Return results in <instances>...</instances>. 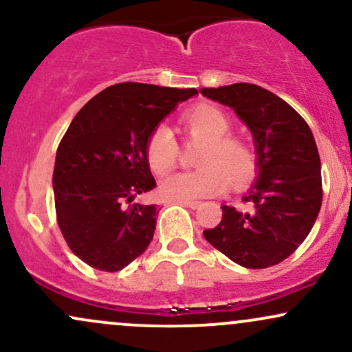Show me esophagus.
<instances>
[{
    "mask_svg": "<svg viewBox=\"0 0 352 352\" xmlns=\"http://www.w3.org/2000/svg\"><path fill=\"white\" fill-rule=\"evenodd\" d=\"M180 204H184L185 207H190V208H199L200 205H201V201H199V200H180Z\"/></svg>",
    "mask_w": 352,
    "mask_h": 352,
    "instance_id": "obj_1",
    "label": "esophagus"
}]
</instances>
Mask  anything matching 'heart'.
Here are the masks:
<instances>
[{
	"label": "heart",
	"mask_w": 352,
	"mask_h": 352,
	"mask_svg": "<svg viewBox=\"0 0 352 352\" xmlns=\"http://www.w3.org/2000/svg\"><path fill=\"white\" fill-rule=\"evenodd\" d=\"M188 137L204 139L197 170L179 172L167 177L160 184V193L165 199L195 200L225 192L230 179L243 185L256 172V152L248 140L228 134L230 119L223 111L210 104H200L188 109L182 116ZM145 159L157 175L170 172L179 160V144L172 131L165 125L152 129L145 140Z\"/></svg>",
	"instance_id": "heart-1"
}]
</instances>
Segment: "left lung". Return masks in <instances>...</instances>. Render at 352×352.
Listing matches in <instances>:
<instances>
[{
    "label": "left lung",
    "mask_w": 352,
    "mask_h": 352,
    "mask_svg": "<svg viewBox=\"0 0 352 352\" xmlns=\"http://www.w3.org/2000/svg\"><path fill=\"white\" fill-rule=\"evenodd\" d=\"M205 98L233 107L254 137L260 175L243 204L223 205L221 221L204 236L245 268L281 263L309 235L321 208V160L306 120L281 98L254 84L201 89Z\"/></svg>",
    "instance_id": "1"
}]
</instances>
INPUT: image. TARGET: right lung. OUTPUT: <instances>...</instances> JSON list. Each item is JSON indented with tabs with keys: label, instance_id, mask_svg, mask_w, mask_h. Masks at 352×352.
I'll use <instances>...</instances> for the list:
<instances>
[{
	"label": "right lung",
	"instance_id": "right-lung-1",
	"mask_svg": "<svg viewBox=\"0 0 352 352\" xmlns=\"http://www.w3.org/2000/svg\"><path fill=\"white\" fill-rule=\"evenodd\" d=\"M197 89L120 82L104 89L76 114L56 152V220L84 263L114 273L152 241L157 205L134 204L157 187L145 140L153 127Z\"/></svg>",
	"mask_w": 352,
	"mask_h": 352
}]
</instances>
